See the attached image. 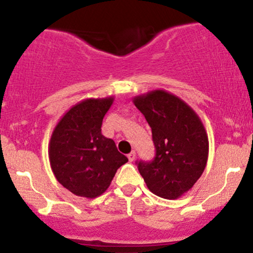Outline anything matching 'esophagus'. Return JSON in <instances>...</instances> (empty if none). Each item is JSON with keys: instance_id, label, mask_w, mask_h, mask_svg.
<instances>
[{"instance_id": "obj_1", "label": "esophagus", "mask_w": 253, "mask_h": 253, "mask_svg": "<svg viewBox=\"0 0 253 253\" xmlns=\"http://www.w3.org/2000/svg\"><path fill=\"white\" fill-rule=\"evenodd\" d=\"M135 152H134V151H132V152H130V153H128V156H127V158H128V161L129 162H133V161H134V159H135Z\"/></svg>"}]
</instances>
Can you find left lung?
<instances>
[{"instance_id":"obj_1","label":"left lung","mask_w":253,"mask_h":253,"mask_svg":"<svg viewBox=\"0 0 253 253\" xmlns=\"http://www.w3.org/2000/svg\"><path fill=\"white\" fill-rule=\"evenodd\" d=\"M152 129L156 156L136 162L147 188L155 195L175 200L197 182L208 161L210 143L201 119L184 101L157 89L133 98Z\"/></svg>"}]
</instances>
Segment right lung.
<instances>
[{"mask_svg":"<svg viewBox=\"0 0 253 253\" xmlns=\"http://www.w3.org/2000/svg\"><path fill=\"white\" fill-rule=\"evenodd\" d=\"M114 96L85 98L58 121L48 143V158L57 181L75 195H102L121 165L128 162L113 139L101 133Z\"/></svg>","mask_w":253,"mask_h":253,"instance_id":"1","label":"right lung"}]
</instances>
